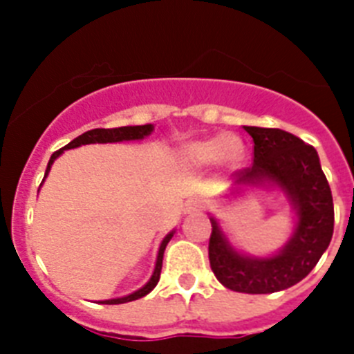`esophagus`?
I'll use <instances>...</instances> for the list:
<instances>
[{
    "instance_id": "esophagus-1",
    "label": "esophagus",
    "mask_w": 354,
    "mask_h": 354,
    "mask_svg": "<svg viewBox=\"0 0 354 354\" xmlns=\"http://www.w3.org/2000/svg\"><path fill=\"white\" fill-rule=\"evenodd\" d=\"M205 209V201L201 198H191L185 203V214H196L201 212Z\"/></svg>"
}]
</instances>
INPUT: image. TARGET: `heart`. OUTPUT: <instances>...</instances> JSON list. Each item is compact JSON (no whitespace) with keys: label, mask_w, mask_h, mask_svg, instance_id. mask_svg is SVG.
<instances>
[{"label":"heart","mask_w":354,"mask_h":354,"mask_svg":"<svg viewBox=\"0 0 354 354\" xmlns=\"http://www.w3.org/2000/svg\"><path fill=\"white\" fill-rule=\"evenodd\" d=\"M182 156L194 167H207L214 162H219L221 165H237L245 156V145L241 138L234 135H214L183 145Z\"/></svg>","instance_id":"1"}]
</instances>
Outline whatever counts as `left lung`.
<instances>
[{"label":"left lung","mask_w":354,"mask_h":354,"mask_svg":"<svg viewBox=\"0 0 354 354\" xmlns=\"http://www.w3.org/2000/svg\"><path fill=\"white\" fill-rule=\"evenodd\" d=\"M243 127L254 138V163L237 172L225 198H237L252 187L283 192L295 212V223L281 250L257 257L237 250L210 216V268L232 292L275 293L301 283L328 250L333 237V196L315 147L283 129Z\"/></svg>","instance_id":"1"}]
</instances>
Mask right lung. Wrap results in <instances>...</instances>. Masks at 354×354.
I'll list each match as a JSON object with an SVG mask.
<instances>
[{
    "label": "right lung",
    "mask_w": 354,
    "mask_h": 354,
    "mask_svg": "<svg viewBox=\"0 0 354 354\" xmlns=\"http://www.w3.org/2000/svg\"><path fill=\"white\" fill-rule=\"evenodd\" d=\"M154 126L153 124H144V126H122V127H111V129H91V131H86L82 133L81 136H77L75 140H71L70 144L64 145L62 149L55 151L52 154V158L48 162V167H46V172H44V178H43V183L48 176L50 169H52L53 162L61 156L64 151L68 149H75V147H81V145H88V144H117V142H131V140H144L145 136H149L153 133ZM41 183V185H43ZM176 230H171L167 236L163 237L162 243H160V248H158V255H156V263H154V270H153V275L149 277V281L144 284L142 288H138L136 292L129 293L126 297H117V299H108V301H99L100 304H124V302H131L136 301V299H142L145 297L149 292H153V288L158 284L160 281V272H162V261H163V252H165V246L167 243L171 241L172 236H174Z\"/></svg>",
    "instance_id": "1"
}]
</instances>
